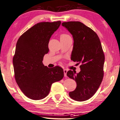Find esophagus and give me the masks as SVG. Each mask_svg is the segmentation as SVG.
<instances>
[{"instance_id":"1","label":"esophagus","mask_w":120,"mask_h":120,"mask_svg":"<svg viewBox=\"0 0 120 120\" xmlns=\"http://www.w3.org/2000/svg\"><path fill=\"white\" fill-rule=\"evenodd\" d=\"M63 71H64V76H65V77H67V72H68V70H67V69H64V70H63Z\"/></svg>"}]
</instances>
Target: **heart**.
I'll use <instances>...</instances> for the list:
<instances>
[{"instance_id": "b5f03b06", "label": "heart", "mask_w": 120, "mask_h": 120, "mask_svg": "<svg viewBox=\"0 0 120 120\" xmlns=\"http://www.w3.org/2000/svg\"><path fill=\"white\" fill-rule=\"evenodd\" d=\"M69 37L68 35L66 34H63L60 36V38H64V37Z\"/></svg>"}]
</instances>
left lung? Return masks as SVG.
Wrapping results in <instances>:
<instances>
[{
	"mask_svg": "<svg viewBox=\"0 0 120 120\" xmlns=\"http://www.w3.org/2000/svg\"><path fill=\"white\" fill-rule=\"evenodd\" d=\"M62 25L74 39L71 60L82 64L78 74L71 70L67 72V75L77 84L69 96L77 101H84L95 94L103 79L105 58L101 43L98 34L82 22H63Z\"/></svg>",
	"mask_w": 120,
	"mask_h": 120,
	"instance_id": "obj_1",
	"label": "left lung"
}]
</instances>
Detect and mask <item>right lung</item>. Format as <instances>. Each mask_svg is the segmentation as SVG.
<instances>
[{"mask_svg":"<svg viewBox=\"0 0 120 120\" xmlns=\"http://www.w3.org/2000/svg\"><path fill=\"white\" fill-rule=\"evenodd\" d=\"M60 24V21L36 24L24 32L17 42L13 58L15 79L24 94L32 100L45 98L52 84L64 77L62 68H49L42 63L49 50L50 38Z\"/></svg>","mask_w":120,"mask_h":120,"instance_id":"1","label":"right lung"}]
</instances>
